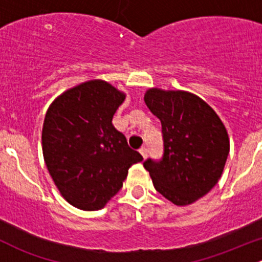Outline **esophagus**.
<instances>
[{
    "label": "esophagus",
    "mask_w": 262,
    "mask_h": 262,
    "mask_svg": "<svg viewBox=\"0 0 262 262\" xmlns=\"http://www.w3.org/2000/svg\"><path fill=\"white\" fill-rule=\"evenodd\" d=\"M139 153H141V155L143 156V158H147V156H148V149H147V147H142L141 149H139Z\"/></svg>",
    "instance_id": "1"
}]
</instances>
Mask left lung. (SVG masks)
I'll return each instance as SVG.
<instances>
[{"mask_svg":"<svg viewBox=\"0 0 262 262\" xmlns=\"http://www.w3.org/2000/svg\"><path fill=\"white\" fill-rule=\"evenodd\" d=\"M144 102L162 125L161 160L143 162L156 190L176 205H187L210 191L229 153L226 128L196 95L148 90Z\"/></svg>","mask_w":262,"mask_h":262,"instance_id":"obj_1","label":"left lung"}]
</instances>
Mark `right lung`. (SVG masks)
I'll return each instance as SVG.
<instances>
[{"mask_svg":"<svg viewBox=\"0 0 262 262\" xmlns=\"http://www.w3.org/2000/svg\"><path fill=\"white\" fill-rule=\"evenodd\" d=\"M125 95L89 81L60 95L43 124V156L62 196L82 210H99L121 189L132 165L143 161L112 120Z\"/></svg>","mask_w":262,"mask_h":262,"instance_id":"add662e5","label":"right lung"}]
</instances>
